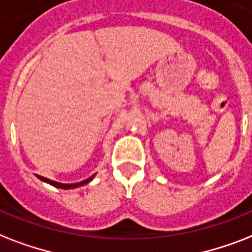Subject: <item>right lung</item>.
<instances>
[{"instance_id":"obj_1","label":"right lung","mask_w":252,"mask_h":252,"mask_svg":"<svg viewBox=\"0 0 252 252\" xmlns=\"http://www.w3.org/2000/svg\"><path fill=\"white\" fill-rule=\"evenodd\" d=\"M93 177H94V175L91 176L89 179L84 180V181H81V183H77V184H61V183H57V181H53V180L46 179V177H42V176H38V179L40 180H42V181H45V183L50 184V185L55 186V188H59V189H72V188H77V186H83V185H85V184L89 183V181H91Z\"/></svg>"}]
</instances>
